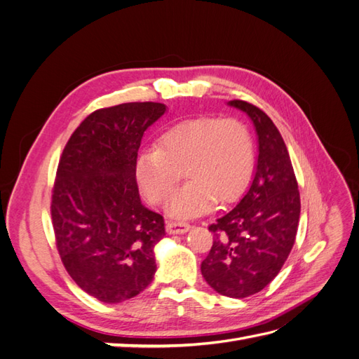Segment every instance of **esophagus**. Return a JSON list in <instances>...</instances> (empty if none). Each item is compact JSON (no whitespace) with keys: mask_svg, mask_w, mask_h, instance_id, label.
I'll return each instance as SVG.
<instances>
[{"mask_svg":"<svg viewBox=\"0 0 359 359\" xmlns=\"http://www.w3.org/2000/svg\"><path fill=\"white\" fill-rule=\"evenodd\" d=\"M190 229V224L186 222H168L166 223V231L168 233H184Z\"/></svg>","mask_w":359,"mask_h":359,"instance_id":"1","label":"esophagus"}]
</instances>
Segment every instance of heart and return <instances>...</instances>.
Wrapping results in <instances>:
<instances>
[{
	"mask_svg": "<svg viewBox=\"0 0 359 359\" xmlns=\"http://www.w3.org/2000/svg\"><path fill=\"white\" fill-rule=\"evenodd\" d=\"M255 169V142L248 126L238 118L198 116L170 126L158 147L140 151L136 178L154 205L169 201L184 177L190 181L169 203L175 217L208 211L215 201L231 203L247 189Z\"/></svg>",
	"mask_w": 359,
	"mask_h": 359,
	"instance_id": "b5f03b06",
	"label": "heart"
}]
</instances>
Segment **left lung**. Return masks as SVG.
Segmentation results:
<instances>
[{"label":"left lung","instance_id":"obj_1","mask_svg":"<svg viewBox=\"0 0 359 359\" xmlns=\"http://www.w3.org/2000/svg\"><path fill=\"white\" fill-rule=\"evenodd\" d=\"M256 127L255 180L236 206L208 226L214 240L201 265L215 292L247 298L276 278L295 244L301 199L287 148L278 128L257 106L232 100Z\"/></svg>","mask_w":359,"mask_h":359}]
</instances>
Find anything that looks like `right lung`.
<instances>
[{
	"instance_id": "right-lung-1",
	"label": "right lung",
	"mask_w": 359,
	"mask_h": 359,
	"mask_svg": "<svg viewBox=\"0 0 359 359\" xmlns=\"http://www.w3.org/2000/svg\"><path fill=\"white\" fill-rule=\"evenodd\" d=\"M165 111L156 102L97 109L60 157L50 198L58 255L74 283L102 302L133 298L154 278L165 220L140 202L136 161L144 132Z\"/></svg>"
}]
</instances>
